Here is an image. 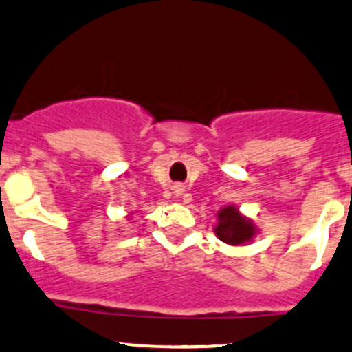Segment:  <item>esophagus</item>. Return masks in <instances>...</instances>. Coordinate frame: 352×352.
Wrapping results in <instances>:
<instances>
[{
    "label": "esophagus",
    "mask_w": 352,
    "mask_h": 352,
    "mask_svg": "<svg viewBox=\"0 0 352 352\" xmlns=\"http://www.w3.org/2000/svg\"><path fill=\"white\" fill-rule=\"evenodd\" d=\"M184 189H180V187H177V192H182Z\"/></svg>",
    "instance_id": "34e87169"
}]
</instances>
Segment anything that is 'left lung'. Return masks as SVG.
<instances>
[{
	"label": "left lung",
	"instance_id": "8db88e82",
	"mask_svg": "<svg viewBox=\"0 0 352 352\" xmlns=\"http://www.w3.org/2000/svg\"><path fill=\"white\" fill-rule=\"evenodd\" d=\"M214 233L221 242L228 245H247L258 233L252 219L243 216L236 206H225L218 211Z\"/></svg>",
	"mask_w": 352,
	"mask_h": 352
}]
</instances>
